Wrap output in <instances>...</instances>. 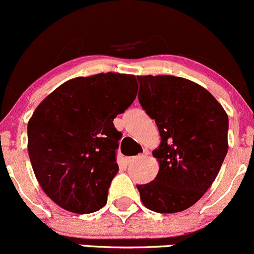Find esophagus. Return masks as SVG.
Here are the masks:
<instances>
[{"label": "esophagus", "mask_w": 254, "mask_h": 254, "mask_svg": "<svg viewBox=\"0 0 254 254\" xmlns=\"http://www.w3.org/2000/svg\"><path fill=\"white\" fill-rule=\"evenodd\" d=\"M146 154H148V151H145L142 154H138V156H136V157H127V164H131V163L135 162L136 159L141 158V157H145Z\"/></svg>", "instance_id": "34e87169"}]
</instances>
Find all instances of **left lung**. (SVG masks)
<instances>
[{
    "instance_id": "1",
    "label": "left lung",
    "mask_w": 254,
    "mask_h": 254,
    "mask_svg": "<svg viewBox=\"0 0 254 254\" xmlns=\"http://www.w3.org/2000/svg\"><path fill=\"white\" fill-rule=\"evenodd\" d=\"M138 102L154 119L161 145L156 179L137 185L142 203L157 213L193 205L210 188L228 153L229 119L220 103L190 80L137 76Z\"/></svg>"
}]
</instances>
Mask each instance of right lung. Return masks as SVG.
<instances>
[{"label": "right lung", "mask_w": 254, "mask_h": 254, "mask_svg": "<svg viewBox=\"0 0 254 254\" xmlns=\"http://www.w3.org/2000/svg\"><path fill=\"white\" fill-rule=\"evenodd\" d=\"M134 75L96 74L68 80L28 123V152L45 193L63 209L87 214L105 207L118 173L122 132L113 119L137 93Z\"/></svg>", "instance_id": "obj_1"}]
</instances>
